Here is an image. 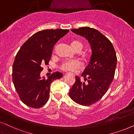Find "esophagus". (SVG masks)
<instances>
[{
	"label": "esophagus",
	"instance_id": "obj_1",
	"mask_svg": "<svg viewBox=\"0 0 134 134\" xmlns=\"http://www.w3.org/2000/svg\"><path fill=\"white\" fill-rule=\"evenodd\" d=\"M72 75H74V74H72Z\"/></svg>",
	"mask_w": 134,
	"mask_h": 134
}]
</instances>
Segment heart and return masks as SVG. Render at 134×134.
I'll return each instance as SVG.
<instances>
[{"instance_id": "obj_1", "label": "heart", "mask_w": 134, "mask_h": 134, "mask_svg": "<svg viewBox=\"0 0 134 134\" xmlns=\"http://www.w3.org/2000/svg\"><path fill=\"white\" fill-rule=\"evenodd\" d=\"M70 46L75 51H80L83 48V44L79 41H73ZM80 67V64L77 61H67L62 64L61 69L65 71H74Z\"/></svg>"}]
</instances>
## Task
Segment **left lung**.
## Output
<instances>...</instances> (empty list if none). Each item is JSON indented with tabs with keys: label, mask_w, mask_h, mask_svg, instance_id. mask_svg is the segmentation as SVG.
<instances>
[{
	"label": "left lung",
	"mask_w": 134,
	"mask_h": 134,
	"mask_svg": "<svg viewBox=\"0 0 134 134\" xmlns=\"http://www.w3.org/2000/svg\"><path fill=\"white\" fill-rule=\"evenodd\" d=\"M71 31L87 39L92 54L89 64L82 74L88 83L81 82L80 79L75 76L69 96L78 104L90 106L104 95L113 82L117 64L116 51L111 41L94 28L82 27Z\"/></svg>",
	"instance_id": "8db88e82"
}]
</instances>
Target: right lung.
<instances>
[{"label":"right lung","mask_w":134,"mask_h":134,"mask_svg":"<svg viewBox=\"0 0 134 134\" xmlns=\"http://www.w3.org/2000/svg\"><path fill=\"white\" fill-rule=\"evenodd\" d=\"M69 30H45L34 34L20 47L13 64L12 80L22 102L33 108H40L49 98L50 85L62 77L56 72L41 77L43 66L47 65L54 46Z\"/></svg>","instance_id":"1"}]
</instances>
